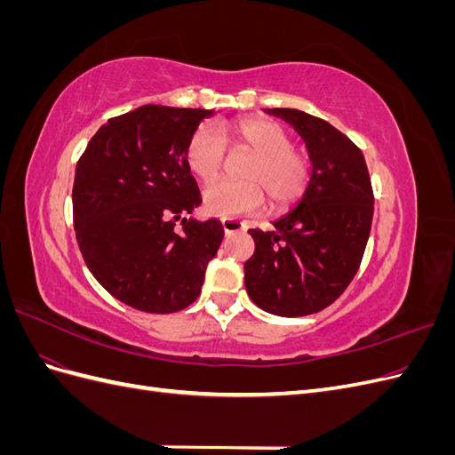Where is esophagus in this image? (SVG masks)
Returning <instances> with one entry per match:
<instances>
[{
    "instance_id": "34e87169",
    "label": "esophagus",
    "mask_w": 455,
    "mask_h": 455,
    "mask_svg": "<svg viewBox=\"0 0 455 455\" xmlns=\"http://www.w3.org/2000/svg\"><path fill=\"white\" fill-rule=\"evenodd\" d=\"M222 228H224V231L228 233H237V231H241L243 228H244V224L243 222H239V220H233V218H224L222 220Z\"/></svg>"
}]
</instances>
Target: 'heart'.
Segmentation results:
<instances>
[{
  "instance_id": "heart-1",
  "label": "heart",
  "mask_w": 455,
  "mask_h": 455,
  "mask_svg": "<svg viewBox=\"0 0 455 455\" xmlns=\"http://www.w3.org/2000/svg\"><path fill=\"white\" fill-rule=\"evenodd\" d=\"M226 140L254 151L244 167L246 182L222 180L203 191L206 212L222 218L258 212L266 194L275 206L296 201L309 182V159L292 148L288 131L267 119H241L235 125H203L189 136L186 163L199 180L212 182L224 167Z\"/></svg>"
}]
</instances>
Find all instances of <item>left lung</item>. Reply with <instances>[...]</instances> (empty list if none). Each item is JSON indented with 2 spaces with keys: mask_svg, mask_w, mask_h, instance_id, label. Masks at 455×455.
<instances>
[{
  "mask_svg": "<svg viewBox=\"0 0 455 455\" xmlns=\"http://www.w3.org/2000/svg\"><path fill=\"white\" fill-rule=\"evenodd\" d=\"M266 114L286 121L306 142L309 184L273 231L249 229L246 294L271 315L304 316L328 307L353 281L366 249L374 194L363 151L328 121L294 108Z\"/></svg>",
  "mask_w": 455,
  "mask_h": 455,
  "instance_id": "left-lung-1",
  "label": "left lung"
}]
</instances>
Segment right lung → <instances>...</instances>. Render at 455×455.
<instances>
[{"label":"right lung","instance_id":"obj_1","mask_svg":"<svg viewBox=\"0 0 455 455\" xmlns=\"http://www.w3.org/2000/svg\"><path fill=\"white\" fill-rule=\"evenodd\" d=\"M212 114L146 104L108 119L77 161L79 251L94 279L134 309L174 313L194 304L224 239L220 220L184 216L201 203L186 146Z\"/></svg>","mask_w":455,"mask_h":455}]
</instances>
